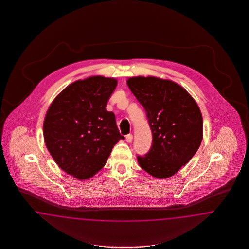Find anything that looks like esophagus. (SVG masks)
Returning a JSON list of instances; mask_svg holds the SVG:
<instances>
[{"mask_svg":"<svg viewBox=\"0 0 249 249\" xmlns=\"http://www.w3.org/2000/svg\"><path fill=\"white\" fill-rule=\"evenodd\" d=\"M132 139H133V135L132 134H128V135L126 136V141H127V142H128V143H130L132 142Z\"/></svg>","mask_w":249,"mask_h":249,"instance_id":"1","label":"esophagus"}]
</instances>
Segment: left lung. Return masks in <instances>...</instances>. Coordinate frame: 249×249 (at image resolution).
Returning <instances> with one entry per match:
<instances>
[{
    "instance_id": "obj_1",
    "label": "left lung",
    "mask_w": 249,
    "mask_h": 249,
    "mask_svg": "<svg viewBox=\"0 0 249 249\" xmlns=\"http://www.w3.org/2000/svg\"><path fill=\"white\" fill-rule=\"evenodd\" d=\"M128 88L146 111L151 149L138 155L140 166L159 179L176 174L196 153L203 139V118L196 100L180 85L154 76H136Z\"/></svg>"
}]
</instances>
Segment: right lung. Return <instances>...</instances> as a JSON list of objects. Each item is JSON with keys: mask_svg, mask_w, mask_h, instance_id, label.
<instances>
[{"mask_svg": "<svg viewBox=\"0 0 249 249\" xmlns=\"http://www.w3.org/2000/svg\"><path fill=\"white\" fill-rule=\"evenodd\" d=\"M117 80L100 75L77 80L53 99L44 121L45 145L54 161L79 180L97 174L124 140L106 106Z\"/></svg>", "mask_w": 249, "mask_h": 249, "instance_id": "obj_1", "label": "right lung"}]
</instances>
